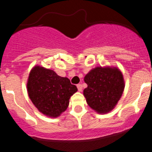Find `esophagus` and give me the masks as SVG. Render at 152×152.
Here are the masks:
<instances>
[{
  "label": "esophagus",
  "mask_w": 152,
  "mask_h": 152,
  "mask_svg": "<svg viewBox=\"0 0 152 152\" xmlns=\"http://www.w3.org/2000/svg\"><path fill=\"white\" fill-rule=\"evenodd\" d=\"M77 89H78V91H82L83 87H82V85H81V84H77Z\"/></svg>",
  "instance_id": "obj_1"
}]
</instances>
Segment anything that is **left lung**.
<instances>
[{"label": "left lung", "mask_w": 152, "mask_h": 152, "mask_svg": "<svg viewBox=\"0 0 152 152\" xmlns=\"http://www.w3.org/2000/svg\"><path fill=\"white\" fill-rule=\"evenodd\" d=\"M86 101L97 113L110 112L117 104L125 88L123 75L116 67H96L84 77Z\"/></svg>", "instance_id": "obj_1"}]
</instances>
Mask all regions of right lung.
<instances>
[{"instance_id":"obj_1","label":"right lung","mask_w":152,"mask_h":152,"mask_svg":"<svg viewBox=\"0 0 152 152\" xmlns=\"http://www.w3.org/2000/svg\"><path fill=\"white\" fill-rule=\"evenodd\" d=\"M27 92L38 110L52 118L66 110L71 96L77 91L68 77H60L54 71L43 67H33L27 80Z\"/></svg>"}]
</instances>
